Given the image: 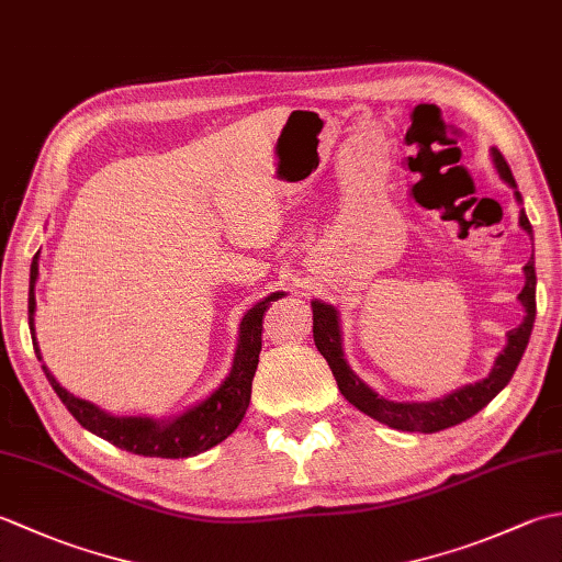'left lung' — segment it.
<instances>
[{
	"instance_id": "8db88e82",
	"label": "left lung",
	"mask_w": 562,
	"mask_h": 562,
	"mask_svg": "<svg viewBox=\"0 0 562 562\" xmlns=\"http://www.w3.org/2000/svg\"><path fill=\"white\" fill-rule=\"evenodd\" d=\"M493 159L497 166V173L505 178V181L515 186V178H512L509 166L505 161L503 154L493 149ZM517 200L521 202V195L515 190ZM519 224L524 226V232L531 234V224L527 220V214H519ZM524 274H527V284L519 292V302L527 308V316H524L521 326L509 330L507 336V348L499 352L495 360L493 372L487 374L483 381H475V384L463 386L459 391L449 393V396L439 398V401H427V403H393L381 398L379 393L369 389L364 381L357 376L352 369L345 362L342 355V342H340V326H338V312L330 304L324 302H312L314 308V342L318 352L326 357V362L330 367L333 376L338 381V389L345 398H348L357 411L367 413L374 420L384 423L393 429H403V432H439V429H447L459 425L463 420H469L479 411H483L487 403H491L499 391H503L515 369L521 360L524 350L529 345V336L533 328V318H536V270H533V258L524 266Z\"/></svg>"
}]
</instances>
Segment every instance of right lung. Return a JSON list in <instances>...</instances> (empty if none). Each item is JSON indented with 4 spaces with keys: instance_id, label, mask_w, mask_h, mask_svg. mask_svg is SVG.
<instances>
[{
    "instance_id": "right-lung-1",
    "label": "right lung",
    "mask_w": 562,
    "mask_h": 562,
    "mask_svg": "<svg viewBox=\"0 0 562 562\" xmlns=\"http://www.w3.org/2000/svg\"><path fill=\"white\" fill-rule=\"evenodd\" d=\"M35 280H38V256H33L31 262V284H29V324H31V338L35 355L41 360L38 342H35L33 330V312H35ZM282 296V292H272L266 300L258 302L254 308H248L241 318V333H238V348L234 357L232 374L222 381V386L212 393L210 398L193 405V408L178 415L171 423H157L151 417H115L99 411L97 405L89 401H81L71 396L63 386L57 384L55 376L47 372L43 364V372L50 381L55 393L67 405V411L75 415V420L87 427L89 432L99 435L101 439L111 441V445L121 447L125 451L142 453V457H159V459H186L195 457L200 451H207L210 447L220 445L229 437L238 423L244 420L250 401V384H254L258 355H260V333H262V314L270 306V302Z\"/></svg>"
}]
</instances>
